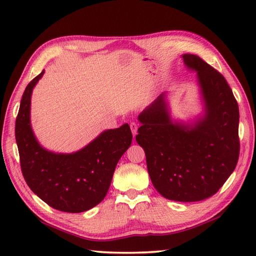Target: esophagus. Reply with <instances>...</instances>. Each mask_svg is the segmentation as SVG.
I'll return each mask as SVG.
<instances>
[{
	"label": "esophagus",
	"mask_w": 256,
	"mask_h": 256,
	"mask_svg": "<svg viewBox=\"0 0 256 256\" xmlns=\"http://www.w3.org/2000/svg\"><path fill=\"white\" fill-rule=\"evenodd\" d=\"M130 126H131V130H132V134H133V136H135V135L138 134V124L136 122H132V123H131V125H130Z\"/></svg>",
	"instance_id": "1"
}]
</instances>
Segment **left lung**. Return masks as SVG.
<instances>
[{"instance_id": "8db88e82", "label": "left lung", "mask_w": 256, "mask_h": 256, "mask_svg": "<svg viewBox=\"0 0 256 256\" xmlns=\"http://www.w3.org/2000/svg\"><path fill=\"white\" fill-rule=\"evenodd\" d=\"M198 72L206 116L192 128L172 124L164 94L140 114L136 142L146 155L150 180L162 197L201 201L224 186L240 154L238 106L226 78L199 56L184 54Z\"/></svg>"}]
</instances>
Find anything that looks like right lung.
<instances>
[{
	"instance_id": "right-lung-1",
	"label": "right lung",
	"mask_w": 256,
	"mask_h": 256,
	"mask_svg": "<svg viewBox=\"0 0 256 256\" xmlns=\"http://www.w3.org/2000/svg\"><path fill=\"white\" fill-rule=\"evenodd\" d=\"M44 70L27 84L15 122L22 174L32 192L52 208L79 214L104 199L118 160L132 143L128 124L108 130L74 154H55L37 143L30 123V96Z\"/></svg>"
}]
</instances>
